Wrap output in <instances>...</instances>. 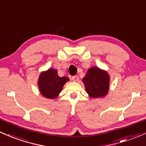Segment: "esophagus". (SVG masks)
<instances>
[{"instance_id": "34e87169", "label": "esophagus", "mask_w": 146, "mask_h": 146, "mask_svg": "<svg viewBox=\"0 0 146 146\" xmlns=\"http://www.w3.org/2000/svg\"><path fill=\"white\" fill-rule=\"evenodd\" d=\"M72 80H73V82H78V81L79 80V78H78V76H74L72 77Z\"/></svg>"}]
</instances>
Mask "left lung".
Returning a JSON list of instances; mask_svg holds the SVG:
<instances>
[{
	"label": "left lung",
	"mask_w": 146,
	"mask_h": 146,
	"mask_svg": "<svg viewBox=\"0 0 146 146\" xmlns=\"http://www.w3.org/2000/svg\"><path fill=\"white\" fill-rule=\"evenodd\" d=\"M82 82L89 96L94 99L103 98L108 94L110 76L105 70L94 66L87 70Z\"/></svg>",
	"instance_id": "1"
}]
</instances>
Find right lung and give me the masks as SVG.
<instances>
[{"label":"right lung","mask_w":146,"mask_h":146,"mask_svg":"<svg viewBox=\"0 0 146 146\" xmlns=\"http://www.w3.org/2000/svg\"><path fill=\"white\" fill-rule=\"evenodd\" d=\"M68 81L69 78L66 76L59 77L56 69L49 68L40 73L38 85L40 92L44 97L54 99L59 96L63 87Z\"/></svg>","instance_id":"1"}]
</instances>
